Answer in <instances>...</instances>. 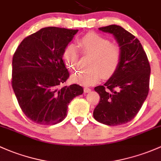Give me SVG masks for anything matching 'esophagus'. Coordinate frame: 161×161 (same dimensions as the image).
Returning <instances> with one entry per match:
<instances>
[{"label": "esophagus", "instance_id": "34e87169", "mask_svg": "<svg viewBox=\"0 0 161 161\" xmlns=\"http://www.w3.org/2000/svg\"><path fill=\"white\" fill-rule=\"evenodd\" d=\"M84 91L85 93H89L91 91V89H90V88H88V87H84Z\"/></svg>", "mask_w": 161, "mask_h": 161}]
</instances>
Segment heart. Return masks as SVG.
I'll use <instances>...</instances> for the list:
<instances>
[{
  "mask_svg": "<svg viewBox=\"0 0 161 161\" xmlns=\"http://www.w3.org/2000/svg\"><path fill=\"white\" fill-rule=\"evenodd\" d=\"M77 46L81 54L91 56L88 65L91 69L73 74L72 81L83 85H92L102 76L109 78L117 71L121 60V48L112 44L109 39L96 33H88L77 41ZM78 58V51L73 44L64 48L62 58L69 70H75Z\"/></svg>",
  "mask_w": 161,
  "mask_h": 161,
  "instance_id": "obj_1",
  "label": "heart"
}]
</instances>
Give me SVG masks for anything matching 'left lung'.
<instances>
[{
    "label": "left lung",
    "instance_id": "1",
    "mask_svg": "<svg viewBox=\"0 0 161 161\" xmlns=\"http://www.w3.org/2000/svg\"><path fill=\"white\" fill-rule=\"evenodd\" d=\"M99 30L114 36L122 57L115 74L103 86L94 87L101 99L93 115L101 124L120 125L134 118L147 97L150 64L139 40L122 27L112 25Z\"/></svg>",
    "mask_w": 161,
    "mask_h": 161
}]
</instances>
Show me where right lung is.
Wrapping results in <instances>:
<instances>
[{
	"mask_svg": "<svg viewBox=\"0 0 161 161\" xmlns=\"http://www.w3.org/2000/svg\"><path fill=\"white\" fill-rule=\"evenodd\" d=\"M78 30L47 27L21 41L12 60V87L24 114L33 122L53 125L67 117V106L84 93L69 77L62 54Z\"/></svg>",
	"mask_w": 161,
	"mask_h": 161,
	"instance_id": "right-lung-1",
	"label": "right lung"
}]
</instances>
